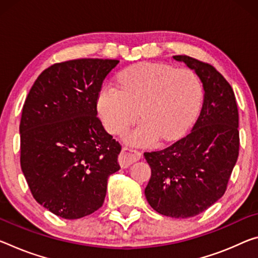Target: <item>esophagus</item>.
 I'll return each instance as SVG.
<instances>
[{
    "mask_svg": "<svg viewBox=\"0 0 258 258\" xmlns=\"http://www.w3.org/2000/svg\"><path fill=\"white\" fill-rule=\"evenodd\" d=\"M141 156H142L141 151L130 148V147H122L118 161H119V164L122 169H126V167H128L132 163L139 161V159L141 158Z\"/></svg>",
    "mask_w": 258,
    "mask_h": 258,
    "instance_id": "obj_1",
    "label": "esophagus"
}]
</instances>
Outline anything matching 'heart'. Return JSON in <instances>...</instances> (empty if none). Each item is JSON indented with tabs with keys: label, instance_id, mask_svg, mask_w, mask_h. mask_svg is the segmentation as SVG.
Instances as JSON below:
<instances>
[{
	"label": "heart",
	"instance_id": "1",
	"mask_svg": "<svg viewBox=\"0 0 258 258\" xmlns=\"http://www.w3.org/2000/svg\"><path fill=\"white\" fill-rule=\"evenodd\" d=\"M120 88L104 85L97 96V110L104 127L121 134L137 121L125 140L137 146H150L158 140L180 138L201 107L203 88L189 69H175L163 63H139L122 71ZM139 112H137V110Z\"/></svg>",
	"mask_w": 258,
	"mask_h": 258
}]
</instances>
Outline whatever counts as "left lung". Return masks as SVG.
Returning a JSON list of instances; mask_svg holds the SVG:
<instances>
[{
	"mask_svg": "<svg viewBox=\"0 0 258 258\" xmlns=\"http://www.w3.org/2000/svg\"><path fill=\"white\" fill-rule=\"evenodd\" d=\"M173 58L201 79L203 105L189 134L165 149L144 154L151 169L145 195L158 214L189 218L226 190L239 156V112L231 85L212 65L186 55Z\"/></svg>",
	"mask_w": 258,
	"mask_h": 258,
	"instance_id": "obj_1",
	"label": "left lung"
}]
</instances>
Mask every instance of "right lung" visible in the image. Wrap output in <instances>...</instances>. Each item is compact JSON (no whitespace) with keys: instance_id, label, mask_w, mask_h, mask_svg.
<instances>
[{"instance_id":"right-lung-1","label":"right lung","mask_w":258,"mask_h":258,"mask_svg":"<svg viewBox=\"0 0 258 258\" xmlns=\"http://www.w3.org/2000/svg\"><path fill=\"white\" fill-rule=\"evenodd\" d=\"M117 59L56 63L35 80L20 119V166L35 201L65 219L100 209L119 142L97 114V96Z\"/></svg>"}]
</instances>
